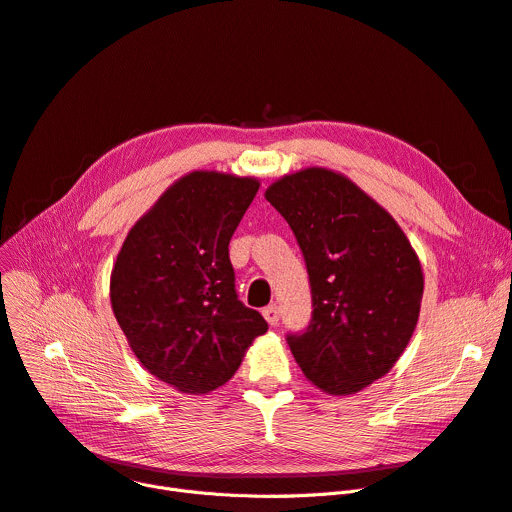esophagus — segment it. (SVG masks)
<instances>
[{
  "label": "esophagus",
  "mask_w": 512,
  "mask_h": 512,
  "mask_svg": "<svg viewBox=\"0 0 512 512\" xmlns=\"http://www.w3.org/2000/svg\"><path fill=\"white\" fill-rule=\"evenodd\" d=\"M263 317H265V321L270 326H278V321H280V307L278 305H270V307H265L263 309Z\"/></svg>",
  "instance_id": "1"
}]
</instances>
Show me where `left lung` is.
I'll return each mask as SVG.
<instances>
[{
    "label": "left lung",
    "mask_w": 512,
    "mask_h": 512,
    "mask_svg": "<svg viewBox=\"0 0 512 512\" xmlns=\"http://www.w3.org/2000/svg\"><path fill=\"white\" fill-rule=\"evenodd\" d=\"M297 236L313 317L288 346L305 378L334 396L386 375L415 332L423 270L392 215L344 174L305 168L265 191Z\"/></svg>",
    "instance_id": "left-lung-1"
}]
</instances>
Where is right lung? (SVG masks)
Masks as SVG:
<instances>
[{"mask_svg":"<svg viewBox=\"0 0 512 512\" xmlns=\"http://www.w3.org/2000/svg\"><path fill=\"white\" fill-rule=\"evenodd\" d=\"M259 191L253 176L195 170L168 186L126 234L110 301L130 351L184 394L224 386L265 319L242 305L230 238Z\"/></svg>","mask_w":512,"mask_h":512,"instance_id":"right-lung-1","label":"right lung"}]
</instances>
